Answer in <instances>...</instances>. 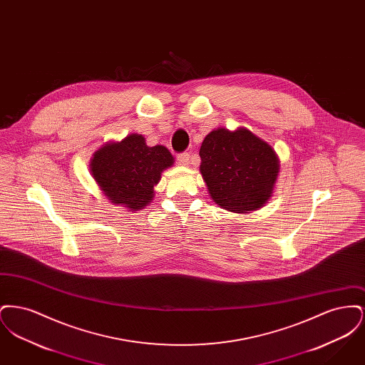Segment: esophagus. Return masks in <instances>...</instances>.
Segmentation results:
<instances>
[{"label": "esophagus", "mask_w": 365, "mask_h": 365, "mask_svg": "<svg viewBox=\"0 0 365 365\" xmlns=\"http://www.w3.org/2000/svg\"><path fill=\"white\" fill-rule=\"evenodd\" d=\"M176 160L180 165H189L190 164V155L189 153H180L176 156Z\"/></svg>", "instance_id": "34e87169"}]
</instances>
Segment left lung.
<instances>
[{"mask_svg": "<svg viewBox=\"0 0 365 365\" xmlns=\"http://www.w3.org/2000/svg\"><path fill=\"white\" fill-rule=\"evenodd\" d=\"M200 157V173L220 208L247 213L272 197L280 161L274 148L250 130L222 127L210 131L202 140Z\"/></svg>", "mask_w": 365, "mask_h": 365, "instance_id": "1", "label": "left lung"}]
</instances>
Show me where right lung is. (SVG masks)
Here are the masks:
<instances>
[{
  "instance_id": "right-lung-1",
  "label": "right lung",
  "mask_w": 365,
  "mask_h": 365,
  "mask_svg": "<svg viewBox=\"0 0 365 365\" xmlns=\"http://www.w3.org/2000/svg\"><path fill=\"white\" fill-rule=\"evenodd\" d=\"M174 161L165 146H148L143 135L130 134L96 150L90 173L109 202L135 212L152 202L161 173Z\"/></svg>"
}]
</instances>
